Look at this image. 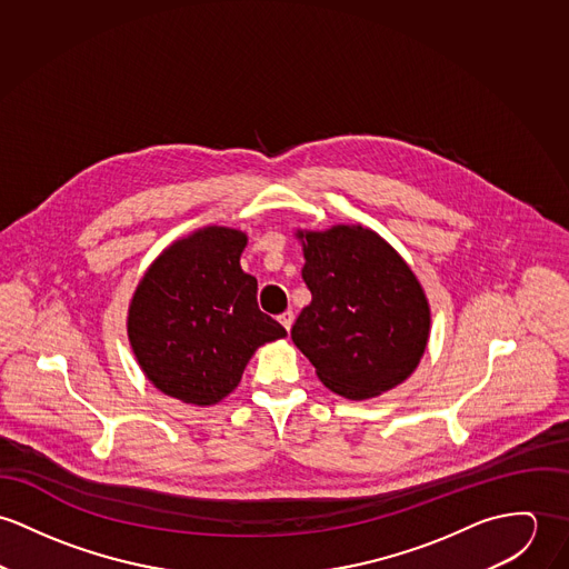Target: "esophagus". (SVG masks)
<instances>
[{
	"instance_id": "1",
	"label": "esophagus",
	"mask_w": 569,
	"mask_h": 569,
	"mask_svg": "<svg viewBox=\"0 0 569 569\" xmlns=\"http://www.w3.org/2000/svg\"><path fill=\"white\" fill-rule=\"evenodd\" d=\"M279 322L290 331V327H292V322H295V315L288 310V312H283V315L279 316Z\"/></svg>"
}]
</instances>
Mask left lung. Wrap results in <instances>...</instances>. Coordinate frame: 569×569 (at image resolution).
I'll return each instance as SVG.
<instances>
[{
	"mask_svg": "<svg viewBox=\"0 0 569 569\" xmlns=\"http://www.w3.org/2000/svg\"><path fill=\"white\" fill-rule=\"evenodd\" d=\"M297 238L312 303L292 340L318 379L347 399H369L410 378L428 347L430 306L401 254L362 224Z\"/></svg>",
	"mask_w": 569,
	"mask_h": 569,
	"instance_id": "obj_1",
	"label": "left lung"
}]
</instances>
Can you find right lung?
Segmentation results:
<instances>
[{
	"label": "right lung",
	"instance_id": "right-lung-1",
	"mask_svg": "<svg viewBox=\"0 0 569 569\" xmlns=\"http://www.w3.org/2000/svg\"><path fill=\"white\" fill-rule=\"evenodd\" d=\"M247 233L204 227L159 254L128 308L132 353L163 395L213 406L242 379L254 351L286 336L257 306L240 266Z\"/></svg>",
	"mask_w": 569,
	"mask_h": 569
}]
</instances>
